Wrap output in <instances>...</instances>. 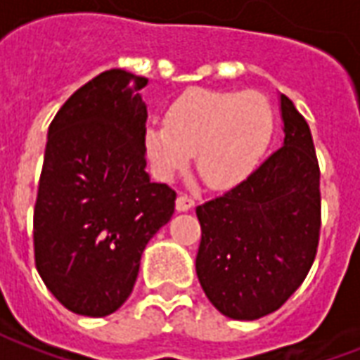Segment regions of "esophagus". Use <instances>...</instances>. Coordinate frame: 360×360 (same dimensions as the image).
Instances as JSON below:
<instances>
[{"label": "esophagus", "instance_id": "34e87169", "mask_svg": "<svg viewBox=\"0 0 360 360\" xmlns=\"http://www.w3.org/2000/svg\"><path fill=\"white\" fill-rule=\"evenodd\" d=\"M175 208L179 212H187L191 208H195V198H191L187 195H179L177 196V200H175Z\"/></svg>", "mask_w": 360, "mask_h": 360}]
</instances>
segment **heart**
I'll return each mask as SVG.
<instances>
[{
	"label": "heart",
	"instance_id": "obj_1",
	"mask_svg": "<svg viewBox=\"0 0 360 360\" xmlns=\"http://www.w3.org/2000/svg\"><path fill=\"white\" fill-rule=\"evenodd\" d=\"M271 133L274 111L262 94L195 89L169 105L165 125L146 127L144 144L158 177L172 179L195 154L200 179L229 188L257 167Z\"/></svg>",
	"mask_w": 360,
	"mask_h": 360
}]
</instances>
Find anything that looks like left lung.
I'll use <instances>...</instances> for the list:
<instances>
[{
    "label": "left lung",
    "instance_id": "8db88e82",
    "mask_svg": "<svg viewBox=\"0 0 360 360\" xmlns=\"http://www.w3.org/2000/svg\"><path fill=\"white\" fill-rule=\"evenodd\" d=\"M283 146L221 196L196 206V276L233 320L278 310L299 289L320 241V165L309 123L281 94Z\"/></svg>",
    "mask_w": 360,
    "mask_h": 360
}]
</instances>
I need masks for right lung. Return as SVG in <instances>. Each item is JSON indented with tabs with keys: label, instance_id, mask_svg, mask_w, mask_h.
Here are the masks:
<instances>
[{
	"label": "right lung",
	"instance_id": "obj_1",
	"mask_svg": "<svg viewBox=\"0 0 360 360\" xmlns=\"http://www.w3.org/2000/svg\"><path fill=\"white\" fill-rule=\"evenodd\" d=\"M146 77L103 71L67 100L48 129L34 204V262L65 309L108 316L133 293L142 250L175 210L150 183Z\"/></svg>",
	"mask_w": 360,
	"mask_h": 360
}]
</instances>
